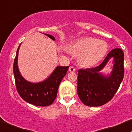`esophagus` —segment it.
Instances as JSON below:
<instances>
[{
  "mask_svg": "<svg viewBox=\"0 0 132 132\" xmlns=\"http://www.w3.org/2000/svg\"><path fill=\"white\" fill-rule=\"evenodd\" d=\"M69 70L70 72H74L76 70V69L73 66H70L69 68Z\"/></svg>",
  "mask_w": 132,
  "mask_h": 132,
  "instance_id": "esophagus-1",
  "label": "esophagus"
}]
</instances>
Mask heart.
Listing matches in <instances>:
<instances>
[{
  "instance_id": "heart-1",
  "label": "heart",
  "mask_w": 132,
  "mask_h": 132,
  "mask_svg": "<svg viewBox=\"0 0 132 132\" xmlns=\"http://www.w3.org/2000/svg\"><path fill=\"white\" fill-rule=\"evenodd\" d=\"M70 48L73 52L81 54L79 60L81 64L91 67L98 63L105 56L108 44L95 38L82 37L73 42Z\"/></svg>"
}]
</instances>
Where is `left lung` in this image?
Instances as JSON below:
<instances>
[{
    "label": "left lung",
    "instance_id": "1",
    "mask_svg": "<svg viewBox=\"0 0 132 132\" xmlns=\"http://www.w3.org/2000/svg\"><path fill=\"white\" fill-rule=\"evenodd\" d=\"M110 59H113L112 71L105 75L101 72ZM124 53L119 48L110 51L100 65L79 69L77 76V93L87 106L104 105L112 99L124 76Z\"/></svg>",
    "mask_w": 132,
    "mask_h": 132
}]
</instances>
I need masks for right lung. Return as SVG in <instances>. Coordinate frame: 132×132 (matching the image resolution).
I'll list each match as a JSON object with an SVG mask.
<instances>
[{
  "instance_id": "right-lung-1",
  "label": "right lung",
  "mask_w": 132,
  "mask_h": 132,
  "mask_svg": "<svg viewBox=\"0 0 132 132\" xmlns=\"http://www.w3.org/2000/svg\"><path fill=\"white\" fill-rule=\"evenodd\" d=\"M44 34V33H43ZM52 40L55 38L50 34H44ZM20 44L14 61L13 71L16 89L20 96L25 101L36 106H48L53 103L56 98L58 87L64 76L66 75L69 66H57L51 74L39 82H32L26 80L20 73L18 65V58Z\"/></svg>"
}]
</instances>
